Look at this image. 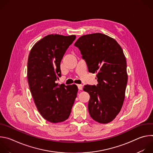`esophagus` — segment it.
<instances>
[{"mask_svg": "<svg viewBox=\"0 0 153 153\" xmlns=\"http://www.w3.org/2000/svg\"><path fill=\"white\" fill-rule=\"evenodd\" d=\"M77 87H78V89L80 90H82V85H77Z\"/></svg>", "mask_w": 153, "mask_h": 153, "instance_id": "1", "label": "esophagus"}]
</instances>
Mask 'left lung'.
<instances>
[{
	"label": "left lung",
	"mask_w": 153,
	"mask_h": 153,
	"mask_svg": "<svg viewBox=\"0 0 153 153\" xmlns=\"http://www.w3.org/2000/svg\"><path fill=\"white\" fill-rule=\"evenodd\" d=\"M90 73H97L96 85L84 86L90 94L88 104L91 118L101 123L113 120L125 99L128 76L123 50L113 38L102 33L84 35L74 43Z\"/></svg>",
	"instance_id": "obj_1"
}]
</instances>
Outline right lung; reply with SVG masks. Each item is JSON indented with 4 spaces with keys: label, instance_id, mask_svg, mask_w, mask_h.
I'll list each match as a JSON object with an SVG mask.
<instances>
[{
    "label": "right lung",
    "instance_id": "1",
    "mask_svg": "<svg viewBox=\"0 0 153 153\" xmlns=\"http://www.w3.org/2000/svg\"><path fill=\"white\" fill-rule=\"evenodd\" d=\"M76 36L50 34L31 48L27 63V77L34 102L41 116L52 123L70 116L77 97L76 85H58L60 62Z\"/></svg>",
    "mask_w": 153,
    "mask_h": 153
}]
</instances>
